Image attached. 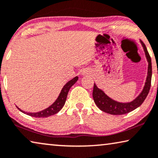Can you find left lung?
Masks as SVG:
<instances>
[{"mask_svg":"<svg viewBox=\"0 0 158 158\" xmlns=\"http://www.w3.org/2000/svg\"><path fill=\"white\" fill-rule=\"evenodd\" d=\"M144 51L145 52V56L147 58L148 62V71L146 82L144 86V88L141 93L133 101L130 102H119L111 99L108 96H107L103 91L100 90L94 84L93 91V98L95 103L102 111L105 113L111 114V115H124L134 110L137 107L140 106L142 103L147 98L149 93L150 86H151V78H152V63L149 52H148L145 45L141 41Z\"/></svg>","mask_w":158,"mask_h":158,"instance_id":"1","label":"left lung"}]
</instances>
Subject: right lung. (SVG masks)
Returning a JSON list of instances; mask_svg holds the SVG:
<instances>
[{"label": "right lung", "instance_id": "right-lung-1", "mask_svg": "<svg viewBox=\"0 0 158 158\" xmlns=\"http://www.w3.org/2000/svg\"><path fill=\"white\" fill-rule=\"evenodd\" d=\"M77 79H78V77L76 76L74 78L70 80V81H68V83L63 86L60 95H59L58 98H57L56 101H55L51 106L48 107L46 109L43 110L42 111L38 112V113H27V112H24L23 110H22L18 108V107H17L20 111L22 112V113L35 118H47L52 115H55V114L58 113V112L60 111V110L62 109V107L64 106L66 98H67L68 91H69L70 88H71V87L75 83H76Z\"/></svg>", "mask_w": 158, "mask_h": 158}]
</instances>
